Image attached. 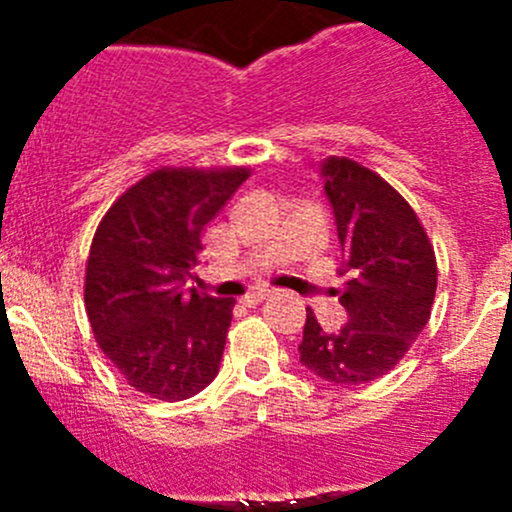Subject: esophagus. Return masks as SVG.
<instances>
[{
  "instance_id": "34e87169",
  "label": "esophagus",
  "mask_w": 512,
  "mask_h": 512,
  "mask_svg": "<svg viewBox=\"0 0 512 512\" xmlns=\"http://www.w3.org/2000/svg\"><path fill=\"white\" fill-rule=\"evenodd\" d=\"M267 297H270V292H267V289H252V292L245 294V299H242V302H245L247 307H252V304H260L262 299H267Z\"/></svg>"
}]
</instances>
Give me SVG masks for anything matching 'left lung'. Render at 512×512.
<instances>
[{
    "mask_svg": "<svg viewBox=\"0 0 512 512\" xmlns=\"http://www.w3.org/2000/svg\"><path fill=\"white\" fill-rule=\"evenodd\" d=\"M334 210L347 324L327 334L307 309L299 361L334 384H369L389 374L431 319L436 252L404 195L352 158L322 163Z\"/></svg>",
    "mask_w": 512,
    "mask_h": 512,
    "instance_id": "left-lung-1",
    "label": "left lung"
}]
</instances>
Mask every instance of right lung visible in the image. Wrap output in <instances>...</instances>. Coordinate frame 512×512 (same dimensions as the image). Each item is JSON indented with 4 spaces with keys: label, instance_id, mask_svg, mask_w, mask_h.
<instances>
[{
    "label": "right lung",
    "instance_id": "1",
    "mask_svg": "<svg viewBox=\"0 0 512 512\" xmlns=\"http://www.w3.org/2000/svg\"><path fill=\"white\" fill-rule=\"evenodd\" d=\"M250 168H160L108 208L86 262L84 302L101 352L141 394L183 401L218 376L235 299L185 289L203 230Z\"/></svg>",
    "mask_w": 512,
    "mask_h": 512
}]
</instances>
